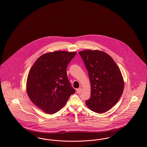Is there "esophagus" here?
I'll use <instances>...</instances> for the list:
<instances>
[{
	"instance_id": "esophagus-1",
	"label": "esophagus",
	"mask_w": 147,
	"mask_h": 147,
	"mask_svg": "<svg viewBox=\"0 0 147 147\" xmlns=\"http://www.w3.org/2000/svg\"><path fill=\"white\" fill-rule=\"evenodd\" d=\"M83 91V89L82 88H79L77 89V92L78 94H80Z\"/></svg>"
}]
</instances>
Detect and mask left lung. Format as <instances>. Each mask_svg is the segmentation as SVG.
Returning <instances> with one entry per match:
<instances>
[{"label": "left lung", "instance_id": "1", "mask_svg": "<svg viewBox=\"0 0 147 147\" xmlns=\"http://www.w3.org/2000/svg\"><path fill=\"white\" fill-rule=\"evenodd\" d=\"M90 81L91 95L85 101L94 112L102 113L116 105L124 89L123 77L112 58L104 52L90 49L79 52Z\"/></svg>", "mask_w": 147, "mask_h": 147}]
</instances>
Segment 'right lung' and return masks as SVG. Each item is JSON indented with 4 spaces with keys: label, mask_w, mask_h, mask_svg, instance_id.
<instances>
[{
    "label": "right lung",
    "mask_w": 147,
    "mask_h": 147,
    "mask_svg": "<svg viewBox=\"0 0 147 147\" xmlns=\"http://www.w3.org/2000/svg\"><path fill=\"white\" fill-rule=\"evenodd\" d=\"M76 52L55 51L40 57L30 70L27 92L31 101L47 113L58 112L76 90L71 86L67 68Z\"/></svg>",
    "instance_id": "add662e5"
}]
</instances>
